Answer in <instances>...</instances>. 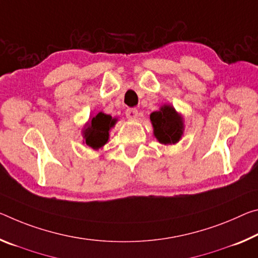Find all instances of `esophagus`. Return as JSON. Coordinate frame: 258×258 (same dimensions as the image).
I'll return each instance as SVG.
<instances>
[{
  "instance_id": "34e87169",
  "label": "esophagus",
  "mask_w": 258,
  "mask_h": 258,
  "mask_svg": "<svg viewBox=\"0 0 258 258\" xmlns=\"http://www.w3.org/2000/svg\"><path fill=\"white\" fill-rule=\"evenodd\" d=\"M125 114H126V117L128 118V119L134 120V119H137V118H138L139 111H138V109H136V108H130V109L126 110Z\"/></svg>"
}]
</instances>
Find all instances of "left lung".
<instances>
[{
	"label": "left lung",
	"instance_id": "obj_1",
	"mask_svg": "<svg viewBox=\"0 0 258 258\" xmlns=\"http://www.w3.org/2000/svg\"><path fill=\"white\" fill-rule=\"evenodd\" d=\"M154 137L162 145H175L180 141L185 131V120L171 104H163L159 110L150 113Z\"/></svg>",
	"mask_w": 258,
	"mask_h": 258
}]
</instances>
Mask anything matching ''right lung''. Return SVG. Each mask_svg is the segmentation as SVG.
I'll list each match as a JSON object with an SVG mask.
<instances>
[{
	"label": "right lung",
	"instance_id": "obj_1",
	"mask_svg": "<svg viewBox=\"0 0 258 258\" xmlns=\"http://www.w3.org/2000/svg\"><path fill=\"white\" fill-rule=\"evenodd\" d=\"M118 118L111 117L104 112H99L96 116L89 117L88 121L84 125L81 134L84 144L93 150H99L109 141V132L116 125Z\"/></svg>",
	"mask_w": 258,
	"mask_h": 258
}]
</instances>
